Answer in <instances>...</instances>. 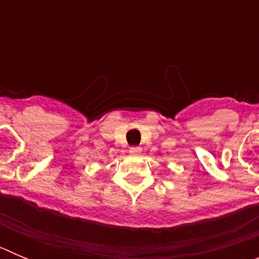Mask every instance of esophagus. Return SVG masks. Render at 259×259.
Wrapping results in <instances>:
<instances>
[{
    "label": "esophagus",
    "instance_id": "obj_1",
    "mask_svg": "<svg viewBox=\"0 0 259 259\" xmlns=\"http://www.w3.org/2000/svg\"><path fill=\"white\" fill-rule=\"evenodd\" d=\"M130 153H131V154H135V155L140 154L141 148L140 146H131V148H130Z\"/></svg>",
    "mask_w": 259,
    "mask_h": 259
}]
</instances>
